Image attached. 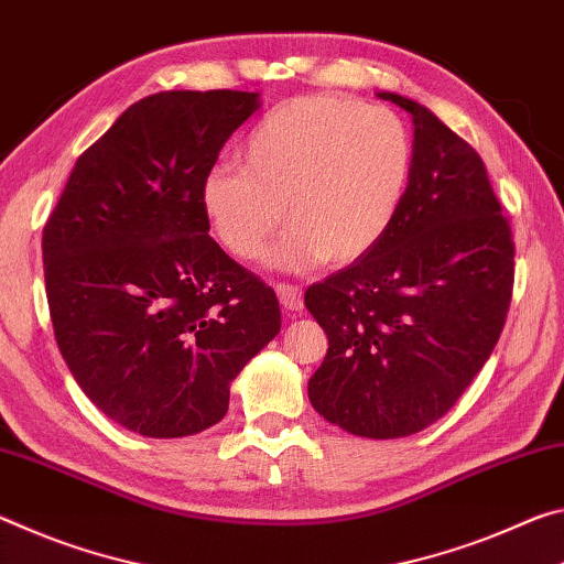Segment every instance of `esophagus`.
Returning a JSON list of instances; mask_svg holds the SVG:
<instances>
[{
  "mask_svg": "<svg viewBox=\"0 0 564 564\" xmlns=\"http://www.w3.org/2000/svg\"><path fill=\"white\" fill-rule=\"evenodd\" d=\"M274 290H276V297H280V304H282L284 310H290V312H300V310L304 307L302 290H300V288H294V284H284V282H280V284H274Z\"/></svg>",
  "mask_w": 564,
  "mask_h": 564,
  "instance_id": "34e87169",
  "label": "esophagus"
}]
</instances>
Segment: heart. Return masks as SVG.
Here are the masks:
<instances>
[{"instance_id":"1","label":"heart","mask_w":564,"mask_h":564,"mask_svg":"<svg viewBox=\"0 0 564 564\" xmlns=\"http://www.w3.org/2000/svg\"><path fill=\"white\" fill-rule=\"evenodd\" d=\"M242 167H215L199 187L212 235L237 260L267 252L274 270L343 267L382 242L408 195L414 144L390 109L343 95L272 107L239 147Z\"/></svg>"}]
</instances>
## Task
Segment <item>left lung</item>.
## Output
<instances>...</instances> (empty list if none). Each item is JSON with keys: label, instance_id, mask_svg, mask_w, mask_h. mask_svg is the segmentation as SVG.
<instances>
[{"label": "left lung", "instance_id": "1", "mask_svg": "<svg viewBox=\"0 0 564 564\" xmlns=\"http://www.w3.org/2000/svg\"><path fill=\"white\" fill-rule=\"evenodd\" d=\"M377 97L412 115L410 187L372 252L304 292L329 339L307 392L349 435L394 440L447 414L492 355L514 242L482 156L427 107Z\"/></svg>", "mask_w": 564, "mask_h": 564}]
</instances>
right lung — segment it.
<instances>
[{"label":"right lung","instance_id":"add662e5","mask_svg":"<svg viewBox=\"0 0 564 564\" xmlns=\"http://www.w3.org/2000/svg\"><path fill=\"white\" fill-rule=\"evenodd\" d=\"M257 91L134 101L74 164L42 232L59 352L97 408L144 437L227 414L229 384L282 325L272 288L209 232L199 187Z\"/></svg>","mask_w":564,"mask_h":564}]
</instances>
